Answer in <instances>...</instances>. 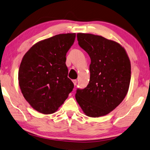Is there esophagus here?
I'll use <instances>...</instances> for the list:
<instances>
[{"instance_id":"obj_1","label":"esophagus","mask_w":150,"mask_h":150,"mask_svg":"<svg viewBox=\"0 0 150 150\" xmlns=\"http://www.w3.org/2000/svg\"><path fill=\"white\" fill-rule=\"evenodd\" d=\"M73 84H74V85L75 86L76 85H77V80H73Z\"/></svg>"}]
</instances>
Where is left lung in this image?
I'll return each instance as SVG.
<instances>
[{"label":"left lung","instance_id":"obj_1","mask_svg":"<svg viewBox=\"0 0 150 150\" xmlns=\"http://www.w3.org/2000/svg\"><path fill=\"white\" fill-rule=\"evenodd\" d=\"M79 46L91 59L90 80L77 89L75 99L85 115L99 117L109 114L126 96L131 80V63L125 49L99 35L79 33Z\"/></svg>","mask_w":150,"mask_h":150}]
</instances>
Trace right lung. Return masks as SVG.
<instances>
[{
    "mask_svg": "<svg viewBox=\"0 0 150 150\" xmlns=\"http://www.w3.org/2000/svg\"><path fill=\"white\" fill-rule=\"evenodd\" d=\"M75 33L57 35L33 45L23 56L18 84L29 105L39 112H56L74 87L67 77L66 54Z\"/></svg>",
    "mask_w": 150,
    "mask_h": 150,
    "instance_id": "add662e5",
    "label": "right lung"
}]
</instances>
